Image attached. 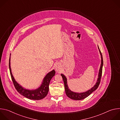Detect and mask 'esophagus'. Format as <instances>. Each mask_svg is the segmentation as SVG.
I'll return each mask as SVG.
<instances>
[{
    "label": "esophagus",
    "mask_w": 120,
    "mask_h": 120,
    "mask_svg": "<svg viewBox=\"0 0 120 120\" xmlns=\"http://www.w3.org/2000/svg\"><path fill=\"white\" fill-rule=\"evenodd\" d=\"M55 69L57 72H59L61 70V68L59 65H56V67H55Z\"/></svg>",
    "instance_id": "1"
}]
</instances>
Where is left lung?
<instances>
[{"label":"left lung","mask_w":120,"mask_h":120,"mask_svg":"<svg viewBox=\"0 0 120 120\" xmlns=\"http://www.w3.org/2000/svg\"><path fill=\"white\" fill-rule=\"evenodd\" d=\"M98 49L99 50V52L101 55V66L100 68L99 69V72L98 74V77L97 80V82L95 83V84L94 85V87H93L90 90H89L87 91L86 92H84L83 93H75L74 92L70 90V89L69 88L68 86L67 83V78L66 77L63 75V74H61L64 82V88H65V91L66 95L71 99L75 100H82L85 98H86L88 97L89 95H90L95 90L97 89L98 87L99 84L100 83L101 81V74H102V66H103V58H102V56L101 53V51L99 49V47L98 46Z\"/></svg>","instance_id":"obj_1"}]
</instances>
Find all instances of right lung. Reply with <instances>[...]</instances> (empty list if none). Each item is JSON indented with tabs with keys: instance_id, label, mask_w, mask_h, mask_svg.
Here are the masks:
<instances>
[{
	"instance_id": "1",
	"label": "right lung",
	"mask_w": 120,
	"mask_h": 120,
	"mask_svg": "<svg viewBox=\"0 0 120 120\" xmlns=\"http://www.w3.org/2000/svg\"><path fill=\"white\" fill-rule=\"evenodd\" d=\"M10 56L9 60V68L11 77L15 88L20 94L25 97L34 100H39L44 98L47 94L49 91V85L52 77L55 75V70L49 72L44 77L40 86L35 90H28L23 88L19 83L17 82L14 79L11 72L10 67Z\"/></svg>"
}]
</instances>
